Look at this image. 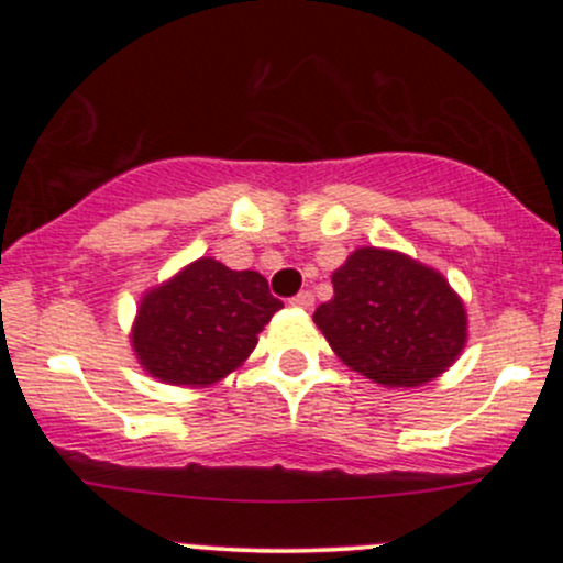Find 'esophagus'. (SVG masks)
I'll return each mask as SVG.
<instances>
[{
  "instance_id": "obj_1",
  "label": "esophagus",
  "mask_w": 563,
  "mask_h": 563,
  "mask_svg": "<svg viewBox=\"0 0 563 563\" xmlns=\"http://www.w3.org/2000/svg\"><path fill=\"white\" fill-rule=\"evenodd\" d=\"M290 303H294V307H301V309H312L314 307L312 290H301V294H296L294 299H290Z\"/></svg>"
}]
</instances>
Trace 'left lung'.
I'll return each instance as SVG.
<instances>
[{"label":"left lung","mask_w":563,"mask_h":563,"mask_svg":"<svg viewBox=\"0 0 563 563\" xmlns=\"http://www.w3.org/2000/svg\"><path fill=\"white\" fill-rule=\"evenodd\" d=\"M314 322L344 365L389 389L434 380L466 346V309L442 273L386 249L354 251Z\"/></svg>","instance_id":"left-lung-1"}]
</instances>
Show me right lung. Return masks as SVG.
I'll list each match as a JSON object with an SVG mask.
<instances>
[{
    "mask_svg": "<svg viewBox=\"0 0 563 563\" xmlns=\"http://www.w3.org/2000/svg\"><path fill=\"white\" fill-rule=\"evenodd\" d=\"M277 309L260 273L203 256L142 296L129 339L153 378L200 389L245 363Z\"/></svg>",
    "mask_w": 563,
    "mask_h": 563,
    "instance_id": "right-lung-1",
    "label": "right lung"
}]
</instances>
